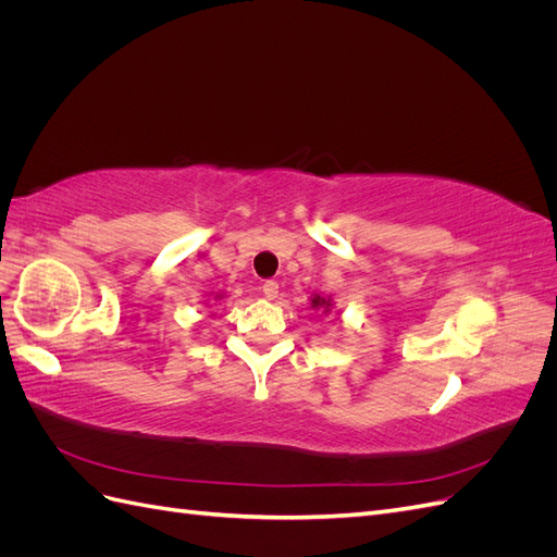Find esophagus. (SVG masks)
<instances>
[{"label":"esophagus","instance_id":"34e87169","mask_svg":"<svg viewBox=\"0 0 557 557\" xmlns=\"http://www.w3.org/2000/svg\"><path fill=\"white\" fill-rule=\"evenodd\" d=\"M262 295H264L267 299H274V297L278 295V283H276V281H264V283H262Z\"/></svg>","mask_w":557,"mask_h":557}]
</instances>
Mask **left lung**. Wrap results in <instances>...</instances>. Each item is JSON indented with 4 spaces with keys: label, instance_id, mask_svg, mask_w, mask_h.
Returning <instances> with one entry per match:
<instances>
[{
    "label": "left lung",
    "instance_id": "1",
    "mask_svg": "<svg viewBox=\"0 0 557 557\" xmlns=\"http://www.w3.org/2000/svg\"><path fill=\"white\" fill-rule=\"evenodd\" d=\"M332 307H334V301H332L330 297H320V295H313V297H311V309L330 313Z\"/></svg>",
    "mask_w": 557,
    "mask_h": 557
}]
</instances>
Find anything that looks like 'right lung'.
Masks as SVG:
<instances>
[{
  "label": "right lung",
  "instance_id": "obj_1",
  "mask_svg": "<svg viewBox=\"0 0 557 557\" xmlns=\"http://www.w3.org/2000/svg\"><path fill=\"white\" fill-rule=\"evenodd\" d=\"M215 299H223V295H215Z\"/></svg>",
  "mask_w": 557,
  "mask_h": 557
}]
</instances>
